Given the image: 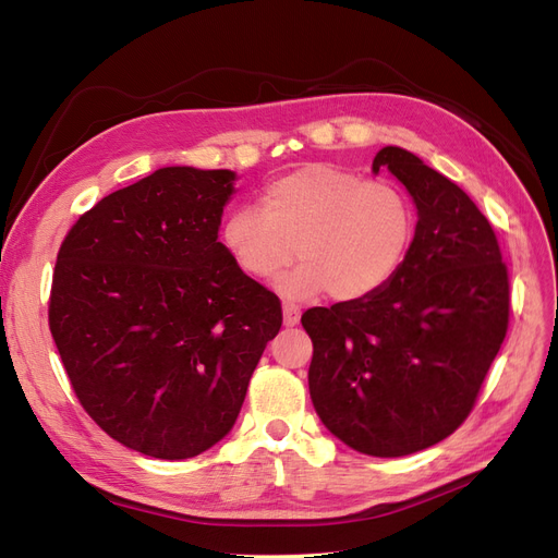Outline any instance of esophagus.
<instances>
[{"label":"esophagus","instance_id":"obj_1","mask_svg":"<svg viewBox=\"0 0 558 558\" xmlns=\"http://www.w3.org/2000/svg\"><path fill=\"white\" fill-rule=\"evenodd\" d=\"M299 319H301L299 305H294V303H282V322H284V326L292 328V326L299 324Z\"/></svg>","mask_w":558,"mask_h":558}]
</instances>
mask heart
Here are the masks:
<instances>
[{
	"mask_svg": "<svg viewBox=\"0 0 558 558\" xmlns=\"http://www.w3.org/2000/svg\"><path fill=\"white\" fill-rule=\"evenodd\" d=\"M413 236L415 209L403 189L335 163H307L274 180L262 211L236 207L219 228L241 274L269 280L296 255L301 264L276 282L278 292L294 301L330 292L342 303L369 299L390 282Z\"/></svg>",
	"mask_w": 558,
	"mask_h": 558,
	"instance_id": "b5f03b06",
	"label": "heart"
}]
</instances>
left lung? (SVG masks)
Listing matches in <instances>:
<instances>
[{"label":"left lung","instance_id":"8db88e82","mask_svg":"<svg viewBox=\"0 0 558 558\" xmlns=\"http://www.w3.org/2000/svg\"><path fill=\"white\" fill-rule=\"evenodd\" d=\"M417 226L399 274L369 299L307 310L310 399L347 447L399 458L465 422L508 328L497 236L468 193L417 155L385 145Z\"/></svg>","mask_w":558,"mask_h":558}]
</instances>
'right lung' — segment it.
<instances>
[{"label": "right lung", "mask_w": 558, "mask_h": 558, "mask_svg": "<svg viewBox=\"0 0 558 558\" xmlns=\"http://www.w3.org/2000/svg\"><path fill=\"white\" fill-rule=\"evenodd\" d=\"M236 173L166 166L63 239L50 330L86 413L138 453L193 458L232 430L282 326L276 294L219 241Z\"/></svg>", "instance_id": "obj_1"}]
</instances>
